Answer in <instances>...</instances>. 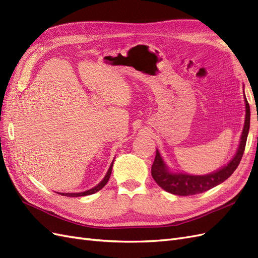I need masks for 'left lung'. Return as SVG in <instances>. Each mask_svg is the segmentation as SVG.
Wrapping results in <instances>:
<instances>
[{
    "instance_id": "obj_1",
    "label": "left lung",
    "mask_w": 258,
    "mask_h": 258,
    "mask_svg": "<svg viewBox=\"0 0 258 258\" xmlns=\"http://www.w3.org/2000/svg\"><path fill=\"white\" fill-rule=\"evenodd\" d=\"M244 101L246 108L244 128L242 131L238 152L227 166L208 175H187L181 173L172 174L168 171L158 151H156V157L152 166V176L155 179V182L168 192L178 195V196H190V195H197L207 191L226 181L233 173V171L238 168L245 150L249 129V105L245 96Z\"/></svg>"
}]
</instances>
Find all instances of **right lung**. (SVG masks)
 <instances>
[{"label":"right lung","instance_id":"add662e5","mask_svg":"<svg viewBox=\"0 0 258 258\" xmlns=\"http://www.w3.org/2000/svg\"><path fill=\"white\" fill-rule=\"evenodd\" d=\"M112 167H113V163L111 165L110 169H108L107 173H106V175L104 176V178H103L102 181H101L96 187H93V188H91V189H89V190L83 191V192H76V194H75V192H73V194H71V192H66V194L59 192V195H62V196H67V197H82V196H88V195H92V194H95V192L99 191L100 189H102L103 187L106 185V183H107V181H108V178H110L111 173H112Z\"/></svg>","mask_w":258,"mask_h":258}]
</instances>
